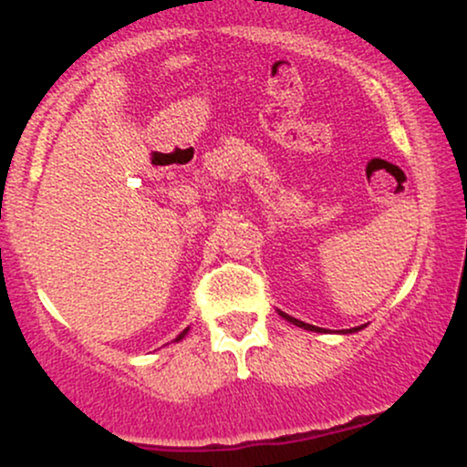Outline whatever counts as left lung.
<instances>
[{"label":"left lung","mask_w":467,"mask_h":467,"mask_svg":"<svg viewBox=\"0 0 467 467\" xmlns=\"http://www.w3.org/2000/svg\"><path fill=\"white\" fill-rule=\"evenodd\" d=\"M278 316H281V318H285L287 323H292V325L301 327V329H307V331H318V334H327V329H323V327H316V325L303 323V320H296V318H294V316H287L285 312H278ZM360 329H364V325H360V327H351V329H342L340 334H356V331H360Z\"/></svg>","instance_id":"left-lung-1"}]
</instances>
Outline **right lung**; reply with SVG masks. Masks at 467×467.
<instances>
[{"instance_id":"add662e5","label":"right lung","mask_w":467,"mask_h":467,"mask_svg":"<svg viewBox=\"0 0 467 467\" xmlns=\"http://www.w3.org/2000/svg\"><path fill=\"white\" fill-rule=\"evenodd\" d=\"M186 334H189V327H186V329H184V331H182V334H180L178 337H175V340H173V342H180V340H182V337H184Z\"/></svg>"}]
</instances>
